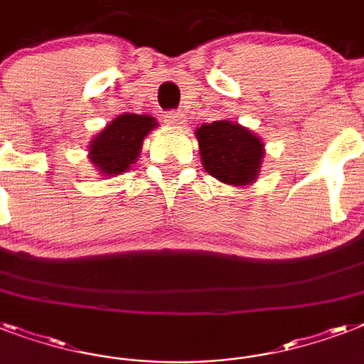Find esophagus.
<instances>
[{
	"label": "esophagus",
	"instance_id": "esophagus-1",
	"mask_svg": "<svg viewBox=\"0 0 364 364\" xmlns=\"http://www.w3.org/2000/svg\"><path fill=\"white\" fill-rule=\"evenodd\" d=\"M164 122L168 126H173V128H177V126H183L185 122H187V117L183 115L181 111H166Z\"/></svg>",
	"mask_w": 364,
	"mask_h": 364
}]
</instances>
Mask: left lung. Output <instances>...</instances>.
<instances>
[{"mask_svg":"<svg viewBox=\"0 0 364 364\" xmlns=\"http://www.w3.org/2000/svg\"><path fill=\"white\" fill-rule=\"evenodd\" d=\"M205 171L228 185H247L259 173L264 145L247 128L230 121L202 124L196 130Z\"/></svg>","mask_w":364,"mask_h":364,"instance_id":"8db88e82","label":"left lung"}]
</instances>
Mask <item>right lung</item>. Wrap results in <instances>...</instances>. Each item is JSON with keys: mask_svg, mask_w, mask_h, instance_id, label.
Wrapping results in <instances>:
<instances>
[{"mask_svg": "<svg viewBox=\"0 0 364 364\" xmlns=\"http://www.w3.org/2000/svg\"><path fill=\"white\" fill-rule=\"evenodd\" d=\"M156 121L147 115H126L117 117L107 124L90 145V160L102 173L119 176L130 168L139 156L143 137L149 130H153Z\"/></svg>", "mask_w": 364, "mask_h": 364, "instance_id": "1", "label": "right lung"}]
</instances>
